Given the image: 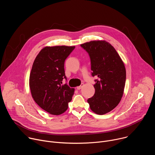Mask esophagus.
Masks as SVG:
<instances>
[{"instance_id":"obj_1","label":"esophagus","mask_w":155,"mask_h":155,"mask_svg":"<svg viewBox=\"0 0 155 155\" xmlns=\"http://www.w3.org/2000/svg\"><path fill=\"white\" fill-rule=\"evenodd\" d=\"M83 83H81V84H80V86H77V90H81V87L83 86Z\"/></svg>"}]
</instances>
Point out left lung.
Listing matches in <instances>:
<instances>
[{
	"label": "left lung",
	"mask_w": 155,
	"mask_h": 155,
	"mask_svg": "<svg viewBox=\"0 0 155 155\" xmlns=\"http://www.w3.org/2000/svg\"><path fill=\"white\" fill-rule=\"evenodd\" d=\"M89 54L92 76L97 77L95 93L87 99L91 110L104 115L115 108L123 94L126 69L120 56L108 42L94 40L80 45Z\"/></svg>",
	"instance_id": "left-lung-1"
}]
</instances>
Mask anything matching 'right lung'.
<instances>
[{
	"label": "right lung",
	"mask_w": 155,
	"mask_h": 155,
	"mask_svg": "<svg viewBox=\"0 0 155 155\" xmlns=\"http://www.w3.org/2000/svg\"><path fill=\"white\" fill-rule=\"evenodd\" d=\"M75 47H46L35 58L29 77L32 96L42 109L50 114L59 115L67 110L72 100L74 88L67 83L64 62Z\"/></svg>",
	"instance_id": "right-lung-1"
}]
</instances>
